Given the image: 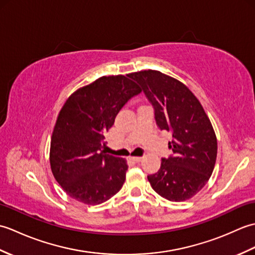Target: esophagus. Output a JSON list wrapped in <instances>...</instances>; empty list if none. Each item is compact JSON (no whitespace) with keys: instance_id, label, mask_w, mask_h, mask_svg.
Returning a JSON list of instances; mask_svg holds the SVG:
<instances>
[{"instance_id":"1","label":"esophagus","mask_w":255,"mask_h":255,"mask_svg":"<svg viewBox=\"0 0 255 255\" xmlns=\"http://www.w3.org/2000/svg\"><path fill=\"white\" fill-rule=\"evenodd\" d=\"M131 160L134 162H140L142 160V156H131Z\"/></svg>"}]
</instances>
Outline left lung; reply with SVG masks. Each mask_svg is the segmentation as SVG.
I'll return each instance as SVG.
<instances>
[{"label":"left lung","instance_id":"obj_1","mask_svg":"<svg viewBox=\"0 0 255 255\" xmlns=\"http://www.w3.org/2000/svg\"><path fill=\"white\" fill-rule=\"evenodd\" d=\"M154 107L161 130L172 133L173 156L162 159L160 170L149 175L151 186L170 202L195 196L213 174L217 137L198 99L187 86L156 70L131 73Z\"/></svg>","mask_w":255,"mask_h":255}]
</instances>
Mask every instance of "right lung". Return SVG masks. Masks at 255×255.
Returning a JSON list of instances; mask_svg holds the SVG:
<instances>
[{
  "label": "right lung",
  "mask_w": 255,
  "mask_h": 255,
  "mask_svg": "<svg viewBox=\"0 0 255 255\" xmlns=\"http://www.w3.org/2000/svg\"><path fill=\"white\" fill-rule=\"evenodd\" d=\"M126 75H104L78 89L59 112L50 142V167L70 197L100 205L121 191L127 161L106 154L105 133L118 112L141 90Z\"/></svg>",
  "instance_id": "obj_1"
}]
</instances>
